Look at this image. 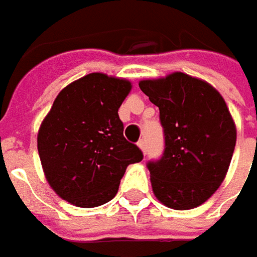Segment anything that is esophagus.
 I'll return each mask as SVG.
<instances>
[{"instance_id": "1", "label": "esophagus", "mask_w": 257, "mask_h": 257, "mask_svg": "<svg viewBox=\"0 0 257 257\" xmlns=\"http://www.w3.org/2000/svg\"><path fill=\"white\" fill-rule=\"evenodd\" d=\"M137 146H139V149L143 152V154H146V142H144V140H140V142L137 143Z\"/></svg>"}]
</instances>
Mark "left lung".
<instances>
[{
  "label": "left lung",
  "mask_w": 257,
  "mask_h": 257,
  "mask_svg": "<svg viewBox=\"0 0 257 257\" xmlns=\"http://www.w3.org/2000/svg\"><path fill=\"white\" fill-rule=\"evenodd\" d=\"M160 110L164 153L147 164L156 199L190 210L212 197L224 180L236 146V124L212 84L180 71L139 83Z\"/></svg>",
  "instance_id": "obj_1"
}]
</instances>
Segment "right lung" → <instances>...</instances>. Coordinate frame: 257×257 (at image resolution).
<instances>
[{
  "mask_svg": "<svg viewBox=\"0 0 257 257\" xmlns=\"http://www.w3.org/2000/svg\"><path fill=\"white\" fill-rule=\"evenodd\" d=\"M132 83L91 73L64 87L38 128L37 147L50 187L78 207L110 202L142 150L123 136L118 108Z\"/></svg>",
  "mask_w": 257,
  "mask_h": 257,
  "instance_id": "right-lung-1",
  "label": "right lung"
}]
</instances>
